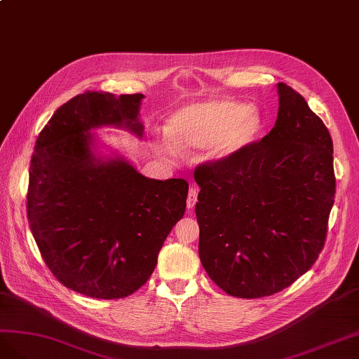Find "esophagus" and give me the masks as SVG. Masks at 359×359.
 Masks as SVG:
<instances>
[{"instance_id":"1","label":"esophagus","mask_w":359,"mask_h":359,"mask_svg":"<svg viewBox=\"0 0 359 359\" xmlns=\"http://www.w3.org/2000/svg\"><path fill=\"white\" fill-rule=\"evenodd\" d=\"M197 197H198L197 189H196V188H189V192H188V198H187V206H188V209H192L194 206H196V203H197Z\"/></svg>"}]
</instances>
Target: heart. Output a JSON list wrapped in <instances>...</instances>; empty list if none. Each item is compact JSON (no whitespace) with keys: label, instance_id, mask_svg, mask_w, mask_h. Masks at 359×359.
<instances>
[{"label":"heart","instance_id":"heart-1","mask_svg":"<svg viewBox=\"0 0 359 359\" xmlns=\"http://www.w3.org/2000/svg\"><path fill=\"white\" fill-rule=\"evenodd\" d=\"M262 125V116L255 108L230 99H210L174 112L168 135L156 138L153 147L168 158L177 156L179 149L209 147L208 159L221 163L247 149L260 134Z\"/></svg>","mask_w":359,"mask_h":359}]
</instances>
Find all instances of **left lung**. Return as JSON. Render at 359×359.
<instances>
[{
  "label": "left lung",
  "instance_id": "left-lung-1",
  "mask_svg": "<svg viewBox=\"0 0 359 359\" xmlns=\"http://www.w3.org/2000/svg\"><path fill=\"white\" fill-rule=\"evenodd\" d=\"M276 91L278 116L268 135L194 172L201 264L238 298L273 294L309 271L334 204L330 132L292 87L278 83Z\"/></svg>",
  "mask_w": 359,
  "mask_h": 359
}]
</instances>
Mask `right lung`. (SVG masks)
I'll return each instance as SVG.
<instances>
[{
  "mask_svg": "<svg viewBox=\"0 0 359 359\" xmlns=\"http://www.w3.org/2000/svg\"><path fill=\"white\" fill-rule=\"evenodd\" d=\"M144 95L86 91L60 107L36 141L27 217L40 254L66 287L118 299L144 284L187 209L188 182L149 179L99 138H142Z\"/></svg>",
  "mask_w": 359,
  "mask_h": 359,
  "instance_id": "obj_1",
  "label": "right lung"
}]
</instances>
